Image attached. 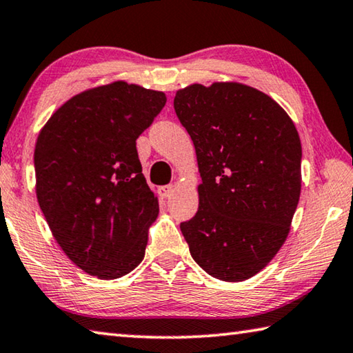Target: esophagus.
<instances>
[{
	"label": "esophagus",
	"instance_id": "esophagus-1",
	"mask_svg": "<svg viewBox=\"0 0 353 353\" xmlns=\"http://www.w3.org/2000/svg\"><path fill=\"white\" fill-rule=\"evenodd\" d=\"M172 191H174V187H172V185H165V187L159 188V194L160 197H170L172 194Z\"/></svg>",
	"mask_w": 353,
	"mask_h": 353
}]
</instances>
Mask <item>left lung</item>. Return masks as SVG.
<instances>
[{"label": "left lung", "mask_w": 353, "mask_h": 353, "mask_svg": "<svg viewBox=\"0 0 353 353\" xmlns=\"http://www.w3.org/2000/svg\"><path fill=\"white\" fill-rule=\"evenodd\" d=\"M174 111L193 140L199 208L181 223L193 259L239 283L279 252L301 194V140L276 101L241 83L191 85Z\"/></svg>", "instance_id": "obj_1"}]
</instances>
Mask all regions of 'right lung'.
Segmentation results:
<instances>
[{
    "label": "right lung",
    "mask_w": 353,
    "mask_h": 353,
    "mask_svg": "<svg viewBox=\"0 0 353 353\" xmlns=\"http://www.w3.org/2000/svg\"><path fill=\"white\" fill-rule=\"evenodd\" d=\"M165 103L163 92L115 81L66 101L37 139L38 203L63 252L92 276H125L143 259L159 202L136 140Z\"/></svg>",
    "instance_id": "add662e5"
}]
</instances>
